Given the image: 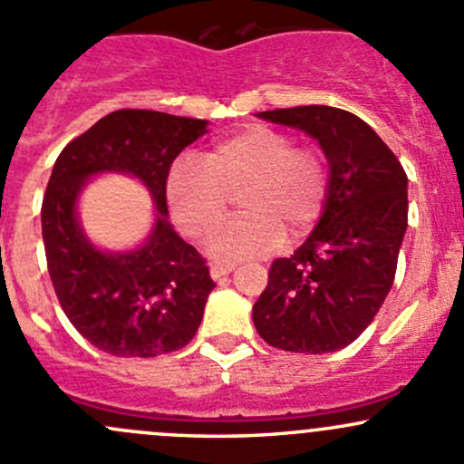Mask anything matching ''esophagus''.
<instances>
[{
	"instance_id": "esophagus-1",
	"label": "esophagus",
	"mask_w": 464,
	"mask_h": 464,
	"mask_svg": "<svg viewBox=\"0 0 464 464\" xmlns=\"http://www.w3.org/2000/svg\"><path fill=\"white\" fill-rule=\"evenodd\" d=\"M233 269H236L233 265H213L211 266V277H213V280H219V277L228 276V273H231Z\"/></svg>"
}]
</instances>
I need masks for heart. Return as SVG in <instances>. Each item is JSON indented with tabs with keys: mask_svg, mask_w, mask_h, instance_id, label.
Masks as SVG:
<instances>
[{
	"mask_svg": "<svg viewBox=\"0 0 464 464\" xmlns=\"http://www.w3.org/2000/svg\"><path fill=\"white\" fill-rule=\"evenodd\" d=\"M329 160L315 146H295L285 130L251 124L218 140L204 162L182 158L167 178L170 216L187 236L208 240L241 193L242 218L211 245L218 260H246L304 237L329 199Z\"/></svg>",
	"mask_w": 464,
	"mask_h": 464,
	"instance_id": "heart-1",
	"label": "heart"
}]
</instances>
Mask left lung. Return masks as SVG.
I'll use <instances>...</instances> for the list:
<instances>
[{"instance_id":"obj_1","label":"left lung","mask_w":464,"mask_h":464,"mask_svg":"<svg viewBox=\"0 0 464 464\" xmlns=\"http://www.w3.org/2000/svg\"><path fill=\"white\" fill-rule=\"evenodd\" d=\"M318 140L331 188L315 231L269 269L253 324L271 347L329 353L353 343L393 285L407 231V173L367 121L334 106L260 113Z\"/></svg>"}]
</instances>
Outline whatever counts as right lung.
I'll return each instance as SVG.
<instances>
[{"mask_svg": "<svg viewBox=\"0 0 464 464\" xmlns=\"http://www.w3.org/2000/svg\"><path fill=\"white\" fill-rule=\"evenodd\" d=\"M207 133V121L121 109L102 117L57 158L42 202V237L53 289L71 324L117 358H153L187 347L216 286L207 260L160 217L138 252L92 249L74 218L83 179L100 169L133 172L167 216L173 160Z\"/></svg>", "mask_w": 464, "mask_h": 464, "instance_id": "1", "label": "right lung"}]
</instances>
